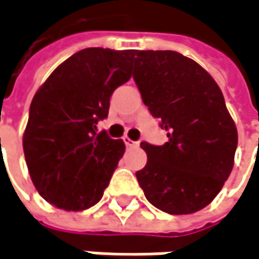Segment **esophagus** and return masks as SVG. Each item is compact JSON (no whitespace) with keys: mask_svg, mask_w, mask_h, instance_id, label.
I'll list each match as a JSON object with an SVG mask.
<instances>
[{"mask_svg":"<svg viewBox=\"0 0 259 259\" xmlns=\"http://www.w3.org/2000/svg\"><path fill=\"white\" fill-rule=\"evenodd\" d=\"M123 143L126 147H136V146H139V142H133L131 139H128V137H123Z\"/></svg>","mask_w":259,"mask_h":259,"instance_id":"1","label":"esophagus"}]
</instances>
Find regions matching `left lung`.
Instances as JSON below:
<instances>
[{
    "label": "left lung",
    "instance_id": "obj_1",
    "mask_svg": "<svg viewBox=\"0 0 259 259\" xmlns=\"http://www.w3.org/2000/svg\"><path fill=\"white\" fill-rule=\"evenodd\" d=\"M134 80L168 142H142L145 168L136 173L146 198L170 214L204 209L228 179L237 128L224 95L195 61L173 50H136Z\"/></svg>",
    "mask_w": 259,
    "mask_h": 259
}]
</instances>
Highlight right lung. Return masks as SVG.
Here are the masks:
<instances>
[{
  "label": "right lung",
  "instance_id": "right-lung-1",
  "mask_svg": "<svg viewBox=\"0 0 259 259\" xmlns=\"http://www.w3.org/2000/svg\"><path fill=\"white\" fill-rule=\"evenodd\" d=\"M134 50L88 48L70 56L35 92L23 153L38 194L58 209L97 204L125 152L122 140L97 133L113 91L130 80Z\"/></svg>",
  "mask_w": 259,
  "mask_h": 259
}]
</instances>
